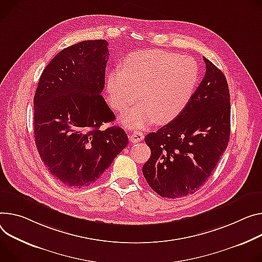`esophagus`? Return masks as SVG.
I'll return each instance as SVG.
<instances>
[{
    "label": "esophagus",
    "instance_id": "obj_1",
    "mask_svg": "<svg viewBox=\"0 0 262 262\" xmlns=\"http://www.w3.org/2000/svg\"><path fill=\"white\" fill-rule=\"evenodd\" d=\"M143 138H144V134L141 132H138V130H136L129 135V140H130V142H133V143L140 142L141 140H143Z\"/></svg>",
    "mask_w": 262,
    "mask_h": 262
}]
</instances>
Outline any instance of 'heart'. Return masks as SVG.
Listing matches in <instances>:
<instances>
[{"mask_svg": "<svg viewBox=\"0 0 262 262\" xmlns=\"http://www.w3.org/2000/svg\"><path fill=\"white\" fill-rule=\"evenodd\" d=\"M199 74V66L190 56L162 50L134 52L123 59L122 70L108 74L110 103L121 112L136 100L139 91L141 100L125 112L123 124L142 129L156 121L166 123L185 108Z\"/></svg>", "mask_w": 262, "mask_h": 262, "instance_id": "1", "label": "heart"}]
</instances>
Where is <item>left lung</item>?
I'll list each match as a JSON object with an SVG mask.
<instances>
[{"label": "left lung", "mask_w": 262, "mask_h": 262, "mask_svg": "<svg viewBox=\"0 0 262 262\" xmlns=\"http://www.w3.org/2000/svg\"><path fill=\"white\" fill-rule=\"evenodd\" d=\"M206 74L185 108L145 137L151 155L143 176L155 192L178 199L194 193L215 168L230 140L226 76L204 57Z\"/></svg>", "instance_id": "left-lung-1"}]
</instances>
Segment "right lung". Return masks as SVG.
<instances>
[{
	"mask_svg": "<svg viewBox=\"0 0 262 262\" xmlns=\"http://www.w3.org/2000/svg\"><path fill=\"white\" fill-rule=\"evenodd\" d=\"M105 39L84 40L61 50L40 75L34 95L37 151L59 183L81 188L96 182L128 143L101 92L108 58Z\"/></svg>",
	"mask_w": 262,
	"mask_h": 262,
	"instance_id": "right-lung-1",
	"label": "right lung"
}]
</instances>
